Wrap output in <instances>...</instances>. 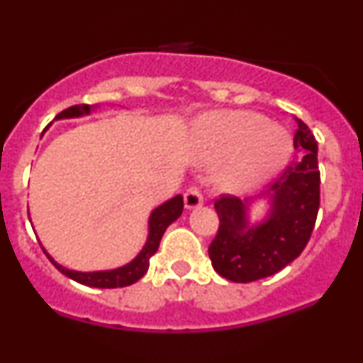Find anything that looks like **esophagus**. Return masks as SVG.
I'll use <instances>...</instances> for the list:
<instances>
[{"label":"esophagus","mask_w":363,"mask_h":363,"mask_svg":"<svg viewBox=\"0 0 363 363\" xmlns=\"http://www.w3.org/2000/svg\"><path fill=\"white\" fill-rule=\"evenodd\" d=\"M203 205V196L199 193L198 187H189L184 193V206L186 210H194Z\"/></svg>","instance_id":"34e87169"}]
</instances>
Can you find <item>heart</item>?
<instances>
[{
  "label": "heart",
  "mask_w": 363,
  "mask_h": 363,
  "mask_svg": "<svg viewBox=\"0 0 363 363\" xmlns=\"http://www.w3.org/2000/svg\"><path fill=\"white\" fill-rule=\"evenodd\" d=\"M198 162L218 165L213 182L220 191L247 193L277 176L291 153L289 133L247 111H215L194 126Z\"/></svg>",
  "instance_id": "heart-1"
}]
</instances>
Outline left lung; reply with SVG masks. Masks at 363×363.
Listing matches in <instances>:
<instances>
[{
    "instance_id": "8db88e82",
    "label": "left lung",
    "mask_w": 363,
    "mask_h": 363,
    "mask_svg": "<svg viewBox=\"0 0 363 363\" xmlns=\"http://www.w3.org/2000/svg\"><path fill=\"white\" fill-rule=\"evenodd\" d=\"M294 162L268 191L252 199L222 196L215 201L218 234L210 244L211 266L220 277L249 283L272 277L301 256L309 242L319 210L318 143L311 129L295 118ZM267 201L265 215L250 220V208Z\"/></svg>"
}]
</instances>
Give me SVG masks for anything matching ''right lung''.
I'll return each mask as SVG.
<instances>
[{
  "label": "right lung",
  "instance_id": "add662e5",
  "mask_svg": "<svg viewBox=\"0 0 363 363\" xmlns=\"http://www.w3.org/2000/svg\"><path fill=\"white\" fill-rule=\"evenodd\" d=\"M95 107L91 106H73L69 109L62 111L61 114L56 116L54 121L60 119H74V118H83V116L91 114ZM182 210H184V199L182 194L174 196V198L167 199L162 205L153 208L152 213L148 216V237L147 242H145L141 251L136 254L135 259L126 262L124 266L114 269H102V272H77V269H68L65 266L60 264L57 261H54V257L43 247L45 256L49 257V261L56 266L65 277L72 278V280L82 283L86 286H95V289H119V286H128L133 285L148 272L150 266V257L157 252L158 244H160L162 235L167 230V227L172 222L181 216ZM43 245V244H40Z\"/></svg>",
  "mask_w": 363,
  "mask_h": 363
}]
</instances>
